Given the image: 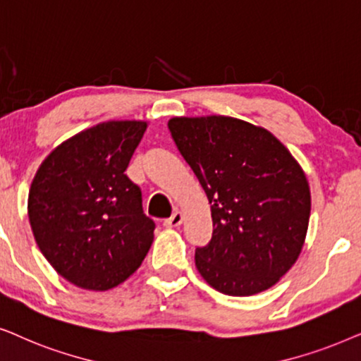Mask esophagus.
<instances>
[{
  "instance_id": "esophagus-1",
  "label": "esophagus",
  "mask_w": 361,
  "mask_h": 361,
  "mask_svg": "<svg viewBox=\"0 0 361 361\" xmlns=\"http://www.w3.org/2000/svg\"><path fill=\"white\" fill-rule=\"evenodd\" d=\"M181 223H183V214L180 213V211H175V213L171 214V218L165 219V224L166 228H176V226H180Z\"/></svg>"
}]
</instances>
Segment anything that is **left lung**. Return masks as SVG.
Returning a JSON list of instances; mask_svg holds the SVG:
<instances>
[{"label":"left lung","instance_id":"1","mask_svg":"<svg viewBox=\"0 0 361 361\" xmlns=\"http://www.w3.org/2000/svg\"><path fill=\"white\" fill-rule=\"evenodd\" d=\"M168 128L211 204L213 238L196 247V269L226 295L267 290L304 246L310 218L304 170L271 132L244 120L173 117Z\"/></svg>","mask_w":361,"mask_h":361}]
</instances>
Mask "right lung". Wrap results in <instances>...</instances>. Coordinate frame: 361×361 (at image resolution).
Returning a JSON list of instances; mask_svg holds the SVG:
<instances>
[{"instance_id":"right-lung-1","label":"right lung","mask_w":361,"mask_h":361,"mask_svg":"<svg viewBox=\"0 0 361 361\" xmlns=\"http://www.w3.org/2000/svg\"><path fill=\"white\" fill-rule=\"evenodd\" d=\"M147 122L110 120L62 142L31 183L27 214L42 256L80 289L109 290L140 267L155 223L125 175Z\"/></svg>"}]
</instances>
